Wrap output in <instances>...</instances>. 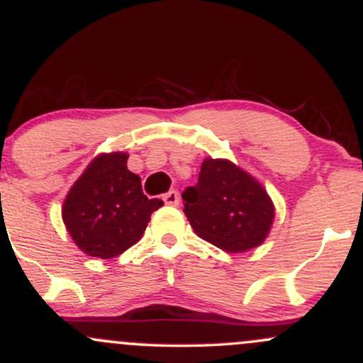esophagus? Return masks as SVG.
Listing matches in <instances>:
<instances>
[{
  "mask_svg": "<svg viewBox=\"0 0 363 363\" xmlns=\"http://www.w3.org/2000/svg\"><path fill=\"white\" fill-rule=\"evenodd\" d=\"M162 199H164L165 205H169V206H177L179 201H181V198H179V193H177V191H174V189L162 196Z\"/></svg>",
  "mask_w": 363,
  "mask_h": 363,
  "instance_id": "esophagus-1",
  "label": "esophagus"
}]
</instances>
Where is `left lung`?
<instances>
[{
  "instance_id": "8db88e82",
  "label": "left lung",
  "mask_w": 363,
  "mask_h": 363,
  "mask_svg": "<svg viewBox=\"0 0 363 363\" xmlns=\"http://www.w3.org/2000/svg\"><path fill=\"white\" fill-rule=\"evenodd\" d=\"M182 199L196 234L227 252L257 247L274 218L268 193L228 160L206 158L198 184L186 187Z\"/></svg>"
}]
</instances>
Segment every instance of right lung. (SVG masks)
<instances>
[{"mask_svg": "<svg viewBox=\"0 0 363 363\" xmlns=\"http://www.w3.org/2000/svg\"><path fill=\"white\" fill-rule=\"evenodd\" d=\"M126 153H102L74 182L62 205L69 235L91 257L119 256L143 235L164 201L148 199L141 179L129 172Z\"/></svg>", "mask_w": 363, "mask_h": 363, "instance_id": "1", "label": "right lung"}]
</instances>
